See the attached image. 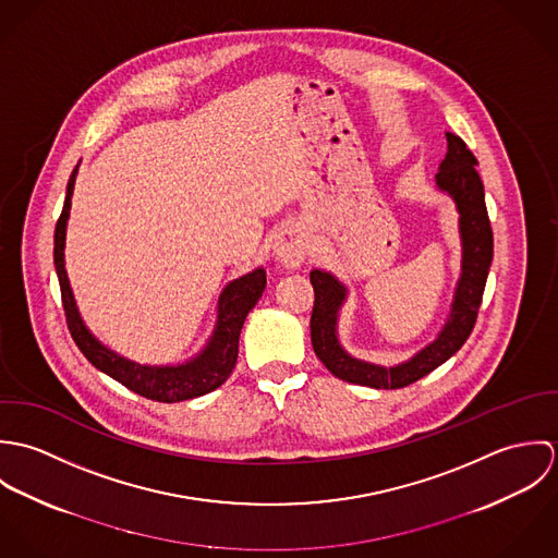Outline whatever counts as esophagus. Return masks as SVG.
I'll return each instance as SVG.
<instances>
[{"label": "esophagus", "instance_id": "esophagus-1", "mask_svg": "<svg viewBox=\"0 0 558 558\" xmlns=\"http://www.w3.org/2000/svg\"><path fill=\"white\" fill-rule=\"evenodd\" d=\"M272 253L286 268H299L310 255V240L303 226H286L272 239Z\"/></svg>", "mask_w": 558, "mask_h": 558}]
</instances>
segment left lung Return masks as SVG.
I'll return each instance as SVG.
<instances>
[{"label":"left lung","instance_id":"left-lung-1","mask_svg":"<svg viewBox=\"0 0 558 558\" xmlns=\"http://www.w3.org/2000/svg\"><path fill=\"white\" fill-rule=\"evenodd\" d=\"M447 155L434 175V189L447 195L458 213V234L462 246L460 277L453 290L451 310L436 337L396 365H380L356 359L339 339V316L348 301V286L332 272L314 268L310 272L314 286L312 343L324 367L339 380L372 389H401L427 376L449 361L469 339L477 319L481 296L494 255V239L485 210L483 182L477 173V159L466 144L447 133Z\"/></svg>","mask_w":558,"mask_h":558}]
</instances>
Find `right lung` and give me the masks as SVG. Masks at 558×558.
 Wrapping results in <instances>:
<instances>
[{
    "instance_id": "1",
    "label": "right lung",
    "mask_w": 558,
    "mask_h": 558,
    "mask_svg": "<svg viewBox=\"0 0 558 558\" xmlns=\"http://www.w3.org/2000/svg\"><path fill=\"white\" fill-rule=\"evenodd\" d=\"M80 173V165L73 169L66 186V199L60 215V221L56 226V244H53V262L56 272L60 279L62 290V303L66 312V322L71 328V335L75 343L80 345L85 359L107 374L109 378L118 380L133 393L142 398L162 401V403H175L184 399L202 398L215 389H219L232 374L236 359H239V339L242 324L248 316V312L257 305L262 299V292L266 288V270L262 266L240 275L226 283L217 299V318L210 337L206 343L180 363H167V365H150V363H137L133 359H126L124 354H118L109 345H105L81 318L80 307L69 281L66 272V228L73 206V191L75 180Z\"/></svg>"
}]
</instances>
